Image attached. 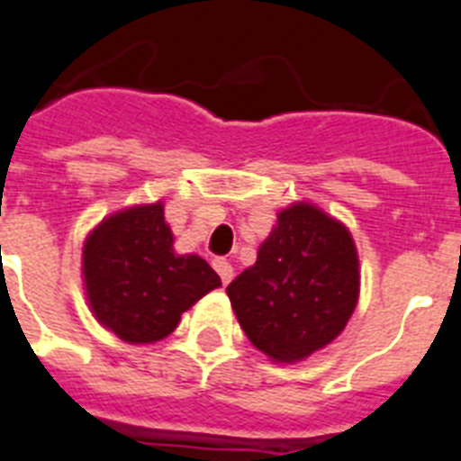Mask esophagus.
Returning a JSON list of instances; mask_svg holds the SVG:
<instances>
[{
  "label": "esophagus",
  "instance_id": "obj_1",
  "mask_svg": "<svg viewBox=\"0 0 461 461\" xmlns=\"http://www.w3.org/2000/svg\"><path fill=\"white\" fill-rule=\"evenodd\" d=\"M212 267H215V272L222 278V284H230L231 276H234V267L224 260V258H215V260H212Z\"/></svg>",
  "mask_w": 461,
  "mask_h": 461
}]
</instances>
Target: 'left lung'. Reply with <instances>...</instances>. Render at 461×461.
Instances as JSON below:
<instances>
[{
	"instance_id": "8db88e82",
	"label": "left lung",
	"mask_w": 461,
	"mask_h": 461,
	"mask_svg": "<svg viewBox=\"0 0 461 461\" xmlns=\"http://www.w3.org/2000/svg\"><path fill=\"white\" fill-rule=\"evenodd\" d=\"M227 295L253 347L278 363L303 361L344 330L358 303V255L349 230L309 203L278 222Z\"/></svg>"
}]
</instances>
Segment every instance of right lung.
I'll list each match as a JSON object with an SVG mask.
<instances>
[{"label": "right lung", "mask_w": 461, "mask_h": 461, "mask_svg": "<svg viewBox=\"0 0 461 461\" xmlns=\"http://www.w3.org/2000/svg\"><path fill=\"white\" fill-rule=\"evenodd\" d=\"M84 284L95 319L131 344L171 335L183 312L222 285L199 255H176L161 203L122 211L91 231Z\"/></svg>", "instance_id": "1"}]
</instances>
